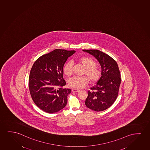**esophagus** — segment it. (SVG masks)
Wrapping results in <instances>:
<instances>
[{
    "mask_svg": "<svg viewBox=\"0 0 150 150\" xmlns=\"http://www.w3.org/2000/svg\"><path fill=\"white\" fill-rule=\"evenodd\" d=\"M72 91L73 92H78L80 91L79 90L77 89V88H72Z\"/></svg>",
    "mask_w": 150,
    "mask_h": 150,
    "instance_id": "esophagus-1",
    "label": "esophagus"
}]
</instances>
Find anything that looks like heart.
Here are the masks:
<instances>
[{"instance_id": "heart-1", "label": "heart", "mask_w": 150, "mask_h": 150, "mask_svg": "<svg viewBox=\"0 0 150 150\" xmlns=\"http://www.w3.org/2000/svg\"><path fill=\"white\" fill-rule=\"evenodd\" d=\"M82 66L86 68L84 74H86L90 80L91 82L94 83L99 79L100 77L101 71L96 66V62L92 58L88 57H83L78 59ZM73 63L71 61L67 62L64 65L63 71L64 74L68 76L72 74ZM89 79L86 76H74L69 79L68 83L69 86L75 88H83L88 83Z\"/></svg>"}]
</instances>
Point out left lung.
Wrapping results in <instances>:
<instances>
[{
	"mask_svg": "<svg viewBox=\"0 0 150 150\" xmlns=\"http://www.w3.org/2000/svg\"><path fill=\"white\" fill-rule=\"evenodd\" d=\"M93 56L100 64L101 76L95 86L88 92L85 105L93 111H104L115 102L121 83L120 73L117 62L107 54L97 50H83Z\"/></svg>",
	"mask_w": 150,
	"mask_h": 150,
	"instance_id": "1",
	"label": "left lung"
}]
</instances>
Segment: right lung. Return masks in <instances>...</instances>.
Returning a JSON list of instances; mask_svg holds the SVG:
<instances>
[{"label":"right lung","mask_w":150,"mask_h":150,"mask_svg":"<svg viewBox=\"0 0 150 150\" xmlns=\"http://www.w3.org/2000/svg\"><path fill=\"white\" fill-rule=\"evenodd\" d=\"M76 52L56 49L41 56L33 64L29 78L32 98L35 105L48 113L57 112L66 107L69 88L63 78V68L68 58Z\"/></svg>","instance_id":"add662e5"}]
</instances>
